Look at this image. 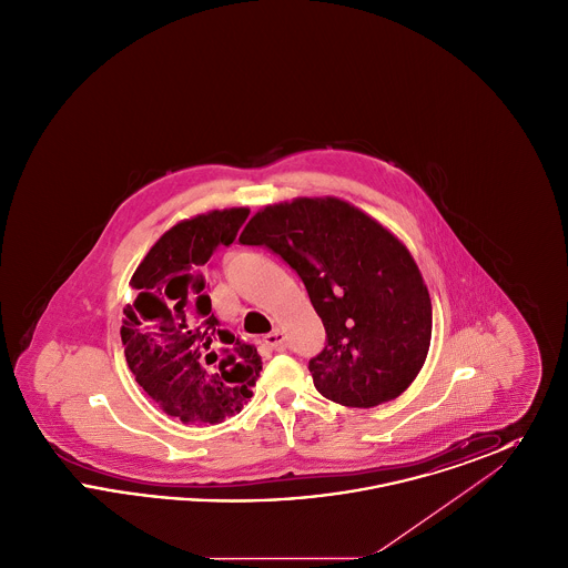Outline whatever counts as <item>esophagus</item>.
I'll return each mask as SVG.
<instances>
[{"mask_svg":"<svg viewBox=\"0 0 568 568\" xmlns=\"http://www.w3.org/2000/svg\"><path fill=\"white\" fill-rule=\"evenodd\" d=\"M264 345L271 347L274 352H283L287 347V336H285L283 329H274V332L264 336Z\"/></svg>","mask_w":568,"mask_h":568,"instance_id":"esophagus-1","label":"esophagus"}]
</instances>
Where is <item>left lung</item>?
<instances>
[{
    "mask_svg": "<svg viewBox=\"0 0 568 568\" xmlns=\"http://www.w3.org/2000/svg\"><path fill=\"white\" fill-rule=\"evenodd\" d=\"M239 243L266 246L302 278L325 327L308 359L317 392L371 408L398 398L422 371L433 304L405 244L338 197L266 206Z\"/></svg>",
    "mask_w": 568,
    "mask_h": 568,
    "instance_id": "obj_1",
    "label": "left lung"
}]
</instances>
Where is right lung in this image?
I'll use <instances>...</instances> for the list:
<instances>
[{
	"label": "right lung",
	"mask_w": 568,
	"mask_h": 568,
	"mask_svg": "<svg viewBox=\"0 0 568 568\" xmlns=\"http://www.w3.org/2000/svg\"><path fill=\"white\" fill-rule=\"evenodd\" d=\"M248 209L213 211L170 227L132 276L121 341L138 385L181 422L219 424L241 413L260 377L257 349L211 313L202 266L232 244Z\"/></svg>",
	"instance_id": "1"
}]
</instances>
